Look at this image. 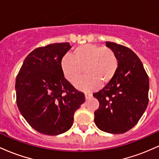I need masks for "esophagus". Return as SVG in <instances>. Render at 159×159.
<instances>
[{"label": "esophagus", "mask_w": 159, "mask_h": 159, "mask_svg": "<svg viewBox=\"0 0 159 159\" xmlns=\"http://www.w3.org/2000/svg\"><path fill=\"white\" fill-rule=\"evenodd\" d=\"M84 96H85L86 99H88V98H90L91 96H92V94H91V93H85Z\"/></svg>", "instance_id": "1"}]
</instances>
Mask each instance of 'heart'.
I'll list each match as a JSON object with an SVG mask.
<instances>
[{
	"mask_svg": "<svg viewBox=\"0 0 159 159\" xmlns=\"http://www.w3.org/2000/svg\"><path fill=\"white\" fill-rule=\"evenodd\" d=\"M118 66V58L114 50L90 43L76 47L72 51V57L67 54L61 61L62 72L70 83L81 77L84 69L86 75L75 85L86 91L93 90L98 84L104 87L110 83Z\"/></svg>",
	"mask_w": 159,
	"mask_h": 159,
	"instance_id": "obj_1",
	"label": "heart"
}]
</instances>
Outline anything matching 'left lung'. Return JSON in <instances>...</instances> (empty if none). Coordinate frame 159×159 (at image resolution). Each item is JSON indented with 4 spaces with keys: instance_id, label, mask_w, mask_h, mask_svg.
<instances>
[{
    "instance_id": "left-lung-1",
    "label": "left lung",
    "mask_w": 159,
    "mask_h": 159,
    "mask_svg": "<svg viewBox=\"0 0 159 159\" xmlns=\"http://www.w3.org/2000/svg\"><path fill=\"white\" fill-rule=\"evenodd\" d=\"M119 62L117 72L110 83L93 95L99 102L94 122L100 130L123 134L138 123L149 102V77L142 62L133 51L106 42Z\"/></svg>"
}]
</instances>
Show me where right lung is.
<instances>
[{
  "label": "right lung",
  "instance_id": "1",
  "mask_svg": "<svg viewBox=\"0 0 159 159\" xmlns=\"http://www.w3.org/2000/svg\"><path fill=\"white\" fill-rule=\"evenodd\" d=\"M71 45L54 43L34 49L24 61L16 77V103L33 129L47 135L68 131L74 114L85 101L64 78L61 61Z\"/></svg>",
  "mask_w": 159,
  "mask_h": 159
}]
</instances>
